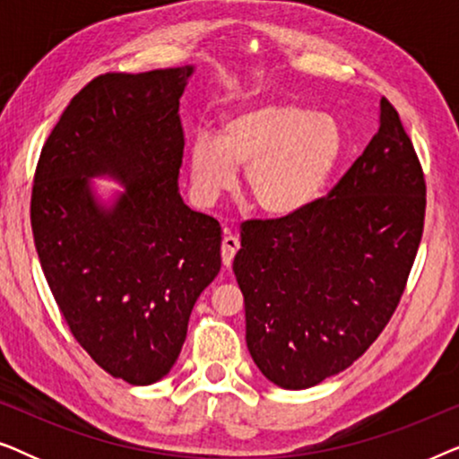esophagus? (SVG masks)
Wrapping results in <instances>:
<instances>
[{
	"label": "esophagus",
	"mask_w": 459,
	"mask_h": 459,
	"mask_svg": "<svg viewBox=\"0 0 459 459\" xmlns=\"http://www.w3.org/2000/svg\"><path fill=\"white\" fill-rule=\"evenodd\" d=\"M238 248H240V240H238L236 236H223L221 240V261L225 267L231 265V261H234V255L238 253Z\"/></svg>",
	"instance_id": "1"
}]
</instances>
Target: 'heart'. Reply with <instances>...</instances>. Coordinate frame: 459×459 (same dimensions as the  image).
<instances>
[{
	"label": "heart",
	"mask_w": 459,
	"mask_h": 459,
	"mask_svg": "<svg viewBox=\"0 0 459 459\" xmlns=\"http://www.w3.org/2000/svg\"><path fill=\"white\" fill-rule=\"evenodd\" d=\"M342 150L334 118L299 104L263 102L230 115L217 140L198 134L190 146V186L200 204H215L244 167V187L267 215H290L317 196Z\"/></svg>",
	"instance_id": "heart-1"
}]
</instances>
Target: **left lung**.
Returning a JSON list of instances; mask_svg holds the SVG:
<instances>
[{"mask_svg":"<svg viewBox=\"0 0 459 459\" xmlns=\"http://www.w3.org/2000/svg\"><path fill=\"white\" fill-rule=\"evenodd\" d=\"M426 181L399 112L322 198L240 225L234 273L256 368L290 391L316 386L386 328L422 240Z\"/></svg>","mask_w":459,"mask_h":459,"instance_id":"obj_1","label":"left lung"}]
</instances>
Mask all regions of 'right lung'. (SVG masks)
Masks as SVG:
<instances>
[{"mask_svg":"<svg viewBox=\"0 0 459 459\" xmlns=\"http://www.w3.org/2000/svg\"><path fill=\"white\" fill-rule=\"evenodd\" d=\"M190 74H100L62 112L35 169L30 228L49 290L74 341L129 385L169 374L221 269V228L178 192ZM104 172L128 184L110 212L86 186Z\"/></svg>","mask_w":459,"mask_h":459,"instance_id":"right-lung-1","label":"right lung"}]
</instances>
